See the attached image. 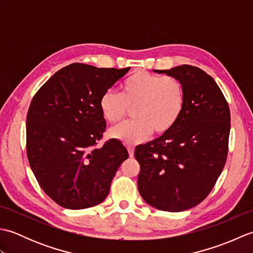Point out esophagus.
Here are the masks:
<instances>
[{
  "instance_id": "34e87169",
  "label": "esophagus",
  "mask_w": 253,
  "mask_h": 253,
  "mask_svg": "<svg viewBox=\"0 0 253 253\" xmlns=\"http://www.w3.org/2000/svg\"><path fill=\"white\" fill-rule=\"evenodd\" d=\"M128 153H129V157L132 158L133 157V153H135V149H133L132 147H128Z\"/></svg>"
}]
</instances>
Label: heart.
Listing matches in <instances>:
<instances>
[{
  "instance_id": "obj_1",
  "label": "heart",
  "mask_w": 253,
  "mask_h": 253,
  "mask_svg": "<svg viewBox=\"0 0 253 253\" xmlns=\"http://www.w3.org/2000/svg\"><path fill=\"white\" fill-rule=\"evenodd\" d=\"M186 104L185 85L178 78L160 76L146 71L130 75L122 92L106 91L100 110L107 123L122 122L133 109L135 121L122 124L111 135L126 144L140 143L152 135H164L178 122Z\"/></svg>"
}]
</instances>
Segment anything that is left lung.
Here are the masks:
<instances>
[{"label": "left lung", "instance_id": "8db88e82", "mask_svg": "<svg viewBox=\"0 0 253 253\" xmlns=\"http://www.w3.org/2000/svg\"><path fill=\"white\" fill-rule=\"evenodd\" d=\"M157 72L184 84L186 104L169 132L136 148L138 190L150 206L180 212L202 202L222 173L230 112L221 89L201 68L181 65Z\"/></svg>", "mask_w": 253, "mask_h": 253}]
</instances>
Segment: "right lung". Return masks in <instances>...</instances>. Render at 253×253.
Returning a JSON list of instances; mask_svg holds the SVG:
<instances>
[{
  "instance_id": "1",
  "label": "right lung",
  "mask_w": 253,
  "mask_h": 253,
  "mask_svg": "<svg viewBox=\"0 0 253 253\" xmlns=\"http://www.w3.org/2000/svg\"><path fill=\"white\" fill-rule=\"evenodd\" d=\"M129 67L98 68L74 63L37 91L26 122L30 168L47 196L71 210L101 203L128 152L117 139L105 141L100 99Z\"/></svg>"
}]
</instances>
